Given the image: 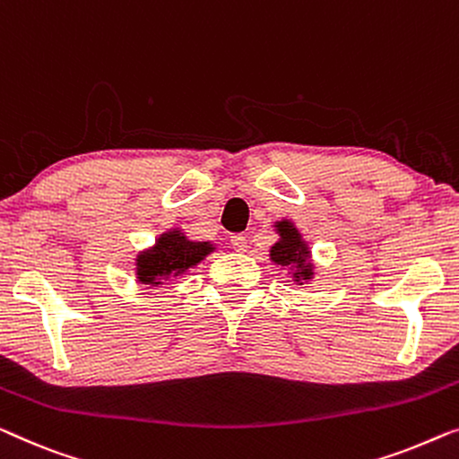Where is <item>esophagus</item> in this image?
Returning a JSON list of instances; mask_svg holds the SVG:
<instances>
[{"mask_svg": "<svg viewBox=\"0 0 459 459\" xmlns=\"http://www.w3.org/2000/svg\"><path fill=\"white\" fill-rule=\"evenodd\" d=\"M230 242H231V246H234V250H240V252L246 250V244H248L244 234H234L230 238Z\"/></svg>", "mask_w": 459, "mask_h": 459, "instance_id": "34e87169", "label": "esophagus"}]
</instances>
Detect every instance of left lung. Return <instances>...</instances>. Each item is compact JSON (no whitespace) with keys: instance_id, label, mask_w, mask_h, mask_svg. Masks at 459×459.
Segmentation results:
<instances>
[{"instance_id":"1","label":"left lung","mask_w":459,"mask_h":459,"mask_svg":"<svg viewBox=\"0 0 459 459\" xmlns=\"http://www.w3.org/2000/svg\"><path fill=\"white\" fill-rule=\"evenodd\" d=\"M277 230H279V236H281V240H279L273 248H271V258L277 264H290V271H294V277L296 281H300V279H310V264L307 263V256H308V248L307 244L300 240V234H298V230L291 225L290 221H281L277 223Z\"/></svg>"}]
</instances>
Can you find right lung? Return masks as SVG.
<instances>
[{
    "label": "right lung",
    "instance_id": "1",
    "mask_svg": "<svg viewBox=\"0 0 459 459\" xmlns=\"http://www.w3.org/2000/svg\"><path fill=\"white\" fill-rule=\"evenodd\" d=\"M211 250L213 248L209 242H190L180 231H169L159 238L155 248L138 256V279L143 283L159 285L203 261Z\"/></svg>",
    "mask_w": 459,
    "mask_h": 459
}]
</instances>
